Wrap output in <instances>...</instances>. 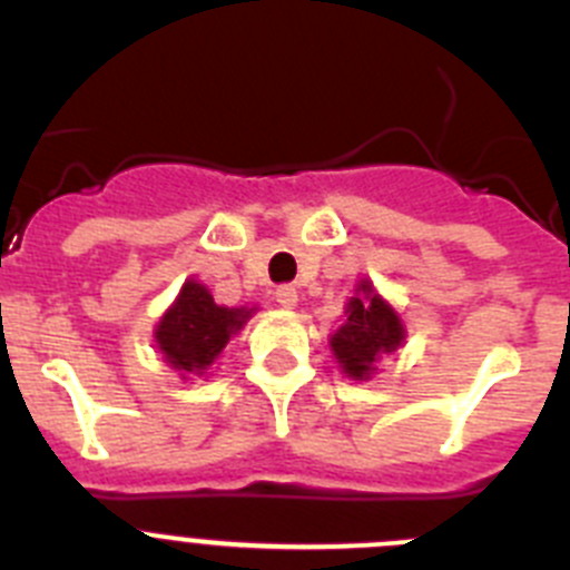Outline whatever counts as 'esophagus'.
<instances>
[{"label":"esophagus","instance_id":"1","mask_svg":"<svg viewBox=\"0 0 570 570\" xmlns=\"http://www.w3.org/2000/svg\"><path fill=\"white\" fill-rule=\"evenodd\" d=\"M276 302H279L282 308H296L299 294H296L294 285H282V288H276Z\"/></svg>","mask_w":570,"mask_h":570}]
</instances>
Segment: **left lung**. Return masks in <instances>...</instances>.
Masks as SVG:
<instances>
[{"mask_svg": "<svg viewBox=\"0 0 570 570\" xmlns=\"http://www.w3.org/2000/svg\"><path fill=\"white\" fill-rule=\"evenodd\" d=\"M405 325L400 314L371 279H360L354 296L345 302V322L331 334V351L342 374L367 382L385 354H396L405 345Z\"/></svg>", "mask_w": 570, "mask_h": 570, "instance_id": "obj_1", "label": "left lung"}]
</instances>
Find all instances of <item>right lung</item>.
I'll return each mask as SVG.
<instances>
[{"label": "right lung", "mask_w": 570, "mask_h": 570, "mask_svg": "<svg viewBox=\"0 0 570 570\" xmlns=\"http://www.w3.org/2000/svg\"><path fill=\"white\" fill-rule=\"evenodd\" d=\"M254 314L256 308L216 305L214 294L203 282L185 279L170 308L156 322L154 342L163 360L183 380L205 376L223 356L230 336L239 334Z\"/></svg>", "instance_id": "1"}]
</instances>
